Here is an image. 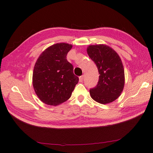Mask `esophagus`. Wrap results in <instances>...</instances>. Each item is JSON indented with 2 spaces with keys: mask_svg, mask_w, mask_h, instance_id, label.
I'll return each mask as SVG.
<instances>
[{
  "mask_svg": "<svg viewBox=\"0 0 153 153\" xmlns=\"http://www.w3.org/2000/svg\"><path fill=\"white\" fill-rule=\"evenodd\" d=\"M84 75L80 76L79 77V81H80V82H83V80H84Z\"/></svg>",
  "mask_w": 153,
  "mask_h": 153,
  "instance_id": "esophagus-1",
  "label": "esophagus"
}]
</instances>
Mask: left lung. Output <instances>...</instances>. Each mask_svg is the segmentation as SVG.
Returning <instances> with one entry per match:
<instances>
[{
  "label": "left lung",
  "mask_w": 153,
  "mask_h": 153,
  "mask_svg": "<svg viewBox=\"0 0 153 153\" xmlns=\"http://www.w3.org/2000/svg\"><path fill=\"white\" fill-rule=\"evenodd\" d=\"M89 57L98 68V84L90 89V95L101 104L112 102L121 95L124 85V70L121 59L114 50L105 45H90Z\"/></svg>",
  "instance_id": "obj_1"
}]
</instances>
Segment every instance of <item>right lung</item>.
I'll list each match as a JSON object with an SVG mask.
<instances>
[{
  "mask_svg": "<svg viewBox=\"0 0 153 153\" xmlns=\"http://www.w3.org/2000/svg\"><path fill=\"white\" fill-rule=\"evenodd\" d=\"M72 45L54 44L42 52L35 64L32 84L41 101L56 106L70 98L79 78L74 75L73 66L66 59Z\"/></svg>",
  "mask_w": 153,
  "mask_h": 153,
  "instance_id": "add662e5",
  "label": "right lung"
}]
</instances>
